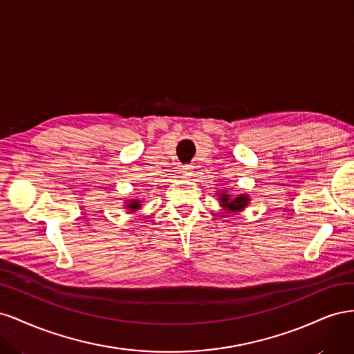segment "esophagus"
<instances>
[{
    "label": "esophagus",
    "mask_w": 354,
    "mask_h": 354,
    "mask_svg": "<svg viewBox=\"0 0 354 354\" xmlns=\"http://www.w3.org/2000/svg\"><path fill=\"white\" fill-rule=\"evenodd\" d=\"M192 173H194V171H192V167H189V165L181 168V174H183V177H186V178H189L192 176Z\"/></svg>",
    "instance_id": "1"
}]
</instances>
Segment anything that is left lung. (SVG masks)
Returning <instances> with one entry per match:
<instances>
[{"mask_svg":"<svg viewBox=\"0 0 354 354\" xmlns=\"http://www.w3.org/2000/svg\"><path fill=\"white\" fill-rule=\"evenodd\" d=\"M218 201H220V205L230 212H238L242 211L243 208L248 207L250 203V196L248 195H238V196H232L229 195L226 190H223L221 194H218Z\"/></svg>","mask_w":354,"mask_h":354,"instance_id":"1","label":"left lung"}]
</instances>
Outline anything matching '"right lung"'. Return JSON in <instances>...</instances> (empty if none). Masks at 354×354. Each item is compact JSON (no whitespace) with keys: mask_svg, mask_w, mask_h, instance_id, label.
Listing matches in <instances>:
<instances>
[{"mask_svg":"<svg viewBox=\"0 0 354 354\" xmlns=\"http://www.w3.org/2000/svg\"><path fill=\"white\" fill-rule=\"evenodd\" d=\"M142 207V202L138 201V199H130L127 202V205H125V208L130 211V212H133V211H137L138 208Z\"/></svg>","mask_w":354,"mask_h":354,"instance_id":"1","label":"right lung"}]
</instances>
